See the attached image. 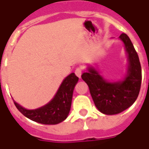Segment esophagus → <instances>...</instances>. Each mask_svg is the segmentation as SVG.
<instances>
[{
    "label": "esophagus",
    "mask_w": 149,
    "mask_h": 149,
    "mask_svg": "<svg viewBox=\"0 0 149 149\" xmlns=\"http://www.w3.org/2000/svg\"><path fill=\"white\" fill-rule=\"evenodd\" d=\"M83 73V68L82 67H77L75 69V74L78 77H81V74Z\"/></svg>",
    "instance_id": "obj_1"
}]
</instances>
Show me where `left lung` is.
Returning a JSON list of instances; mask_svg holds the SVG:
<instances>
[{"label":"left lung","mask_w":149,"mask_h":149,"mask_svg":"<svg viewBox=\"0 0 149 149\" xmlns=\"http://www.w3.org/2000/svg\"><path fill=\"white\" fill-rule=\"evenodd\" d=\"M128 54V73L122 82H107L95 69L82 74L81 77L89 86L95 105L102 113L114 115L122 113L136 101L141 87L142 69L139 56L127 34L119 36Z\"/></svg>","instance_id":"obj_1"}]
</instances>
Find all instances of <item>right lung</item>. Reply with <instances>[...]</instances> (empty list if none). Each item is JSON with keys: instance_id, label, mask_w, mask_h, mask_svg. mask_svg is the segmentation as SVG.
<instances>
[{"instance_id": "1", "label": "right lung", "mask_w": 149, "mask_h": 149, "mask_svg": "<svg viewBox=\"0 0 149 149\" xmlns=\"http://www.w3.org/2000/svg\"><path fill=\"white\" fill-rule=\"evenodd\" d=\"M78 81L74 73L70 74L60 85L49 103L36 110H27L14 101L16 108L28 119L43 125H56L65 120L70 111L74 88Z\"/></svg>"}]
</instances>
